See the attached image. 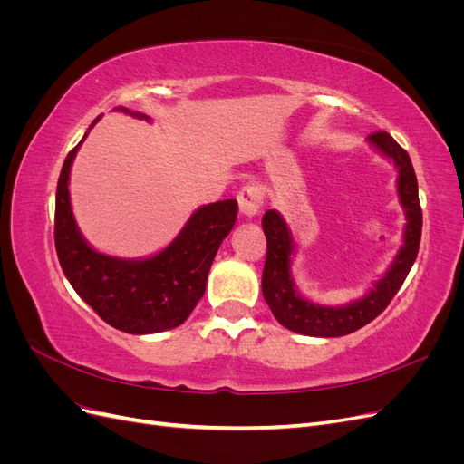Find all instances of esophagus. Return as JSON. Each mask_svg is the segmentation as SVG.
<instances>
[{
  "label": "esophagus",
  "instance_id": "esophagus-1",
  "mask_svg": "<svg viewBox=\"0 0 464 464\" xmlns=\"http://www.w3.org/2000/svg\"><path fill=\"white\" fill-rule=\"evenodd\" d=\"M265 191L257 184H247L240 191H237V205H240V213L244 217H256L263 208Z\"/></svg>",
  "mask_w": 464,
  "mask_h": 464
}]
</instances>
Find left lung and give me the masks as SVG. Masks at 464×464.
<instances>
[{"label": "left lung", "instance_id": "8db88e82", "mask_svg": "<svg viewBox=\"0 0 464 464\" xmlns=\"http://www.w3.org/2000/svg\"><path fill=\"white\" fill-rule=\"evenodd\" d=\"M368 139L399 168V198L409 218L404 246L387 275L366 298L344 307L315 305L294 292L290 278L292 236L283 217L276 210H266L261 220L266 237V257L261 276L263 298L280 325L294 333L307 336H343L368 325L395 298L416 261L420 237H422V208H420L418 181L411 157L387 131H373Z\"/></svg>", "mask_w": 464, "mask_h": 464}]
</instances>
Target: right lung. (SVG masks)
I'll list each match as a JSON object with an SVG mask.
<instances>
[{"mask_svg":"<svg viewBox=\"0 0 464 464\" xmlns=\"http://www.w3.org/2000/svg\"><path fill=\"white\" fill-rule=\"evenodd\" d=\"M135 116L145 118L139 111ZM79 145L69 150L55 191L53 240L63 275L114 329L150 334L181 325L203 298L210 265L236 222L237 201H217L195 210L176 240L150 259L123 261L96 254L81 237L69 203V168Z\"/></svg>","mask_w":464,"mask_h":464,"instance_id":"1","label":"right lung"}]
</instances>
